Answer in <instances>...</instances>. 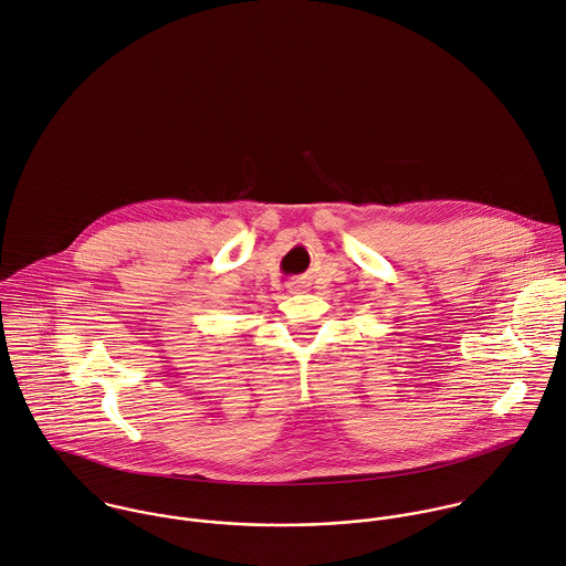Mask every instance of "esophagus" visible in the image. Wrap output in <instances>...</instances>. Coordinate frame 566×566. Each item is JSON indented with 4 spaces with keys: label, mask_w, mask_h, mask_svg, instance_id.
Returning <instances> with one entry per match:
<instances>
[{
    "label": "esophagus",
    "mask_w": 566,
    "mask_h": 566,
    "mask_svg": "<svg viewBox=\"0 0 566 566\" xmlns=\"http://www.w3.org/2000/svg\"><path fill=\"white\" fill-rule=\"evenodd\" d=\"M287 287H290L292 294H298V292H305V290H307V283H305V281H292Z\"/></svg>",
    "instance_id": "obj_1"
}]
</instances>
